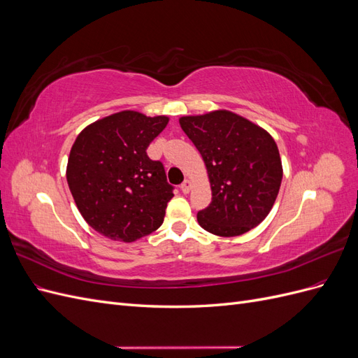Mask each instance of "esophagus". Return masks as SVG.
I'll return each instance as SVG.
<instances>
[{
    "label": "esophagus",
    "mask_w": 358,
    "mask_h": 358,
    "mask_svg": "<svg viewBox=\"0 0 358 358\" xmlns=\"http://www.w3.org/2000/svg\"><path fill=\"white\" fill-rule=\"evenodd\" d=\"M191 187H192L191 180H189V179H187V180H183V183L180 185V189H182V192H183V194H188V192L191 191Z\"/></svg>",
    "instance_id": "obj_1"
}]
</instances>
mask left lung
I'll list each match as a JSON object with an SVG mask.
<instances>
[{
    "label": "left lung",
    "instance_id": "8db88e82",
    "mask_svg": "<svg viewBox=\"0 0 358 358\" xmlns=\"http://www.w3.org/2000/svg\"><path fill=\"white\" fill-rule=\"evenodd\" d=\"M180 128L199 149L212 201L197 213L206 231L221 237L248 233L264 221L276 201L282 161L264 128L230 110L179 117Z\"/></svg>",
    "mask_w": 358,
    "mask_h": 358
}]
</instances>
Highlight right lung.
Listing matches in <instances>:
<instances>
[{
	"label": "right lung",
	"instance_id": "obj_1",
	"mask_svg": "<svg viewBox=\"0 0 358 358\" xmlns=\"http://www.w3.org/2000/svg\"><path fill=\"white\" fill-rule=\"evenodd\" d=\"M169 116L122 110L85 127L67 162L76 206L95 231L119 242H136L164 221L173 187L164 167L146 149Z\"/></svg>",
	"mask_w": 358,
	"mask_h": 358
}]
</instances>
